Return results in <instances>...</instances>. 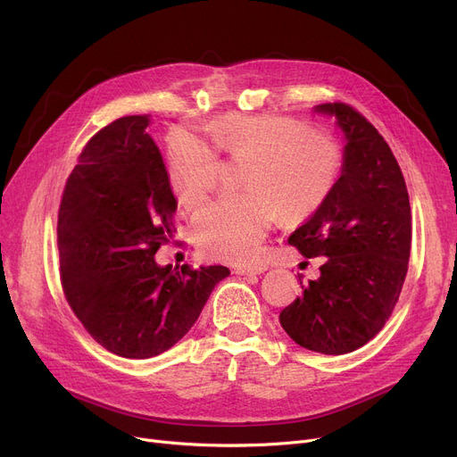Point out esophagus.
<instances>
[{"instance_id":"obj_1","label":"esophagus","mask_w":457,"mask_h":457,"mask_svg":"<svg viewBox=\"0 0 457 457\" xmlns=\"http://www.w3.org/2000/svg\"><path fill=\"white\" fill-rule=\"evenodd\" d=\"M269 267L265 265V262H257V265H241V267H235V274L237 276H246V274H262L267 272Z\"/></svg>"}]
</instances>
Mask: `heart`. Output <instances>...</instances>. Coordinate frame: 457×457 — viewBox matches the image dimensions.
Returning a JSON list of instances; mask_svg holds the SVG:
<instances>
[{
    "instance_id": "heart-1",
    "label": "heart",
    "mask_w": 457,
    "mask_h": 457,
    "mask_svg": "<svg viewBox=\"0 0 457 457\" xmlns=\"http://www.w3.org/2000/svg\"><path fill=\"white\" fill-rule=\"evenodd\" d=\"M205 131L214 145L192 131L170 138L168 181L183 207H198L219 183L216 148L250 159L243 172L246 190L211 202L192 222L195 241L209 257L253 259L278 211L287 222L305 220L329 200L341 179L345 155L339 144L300 120L229 112Z\"/></svg>"
}]
</instances>
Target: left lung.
<instances>
[{"label":"left lung","mask_w":457,"mask_h":457,"mask_svg":"<svg viewBox=\"0 0 457 457\" xmlns=\"http://www.w3.org/2000/svg\"><path fill=\"white\" fill-rule=\"evenodd\" d=\"M315 112L337 120L345 166L329 200L289 243L303 257L324 255L320 278L279 313L289 337L341 355L367 345L398 302L411 250V207L400 166L378 129L346 104Z\"/></svg>","instance_id":"obj_1"}]
</instances>
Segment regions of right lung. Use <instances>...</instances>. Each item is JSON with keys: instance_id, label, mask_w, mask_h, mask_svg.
Returning <instances> with one entry per match:
<instances>
[{"instance_id": "add662e5", "label": "right lung", "mask_w": 457, "mask_h": 457, "mask_svg": "<svg viewBox=\"0 0 457 457\" xmlns=\"http://www.w3.org/2000/svg\"><path fill=\"white\" fill-rule=\"evenodd\" d=\"M150 114L124 116L96 133L71 170L59 207L64 296L109 352L148 359L195 326L229 269L161 267L178 200L148 133Z\"/></svg>"}]
</instances>
